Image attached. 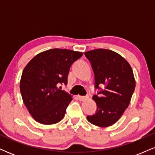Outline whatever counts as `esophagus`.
<instances>
[{
  "instance_id": "obj_1",
  "label": "esophagus",
  "mask_w": 155,
  "mask_h": 155,
  "mask_svg": "<svg viewBox=\"0 0 155 155\" xmlns=\"http://www.w3.org/2000/svg\"><path fill=\"white\" fill-rule=\"evenodd\" d=\"M88 96H80L79 95L78 96V98H79V100L80 101H86L87 99H88Z\"/></svg>"
}]
</instances>
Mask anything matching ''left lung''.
Listing matches in <instances>:
<instances>
[{
	"label": "left lung",
	"mask_w": 155,
	"mask_h": 155,
	"mask_svg": "<svg viewBox=\"0 0 155 155\" xmlns=\"http://www.w3.org/2000/svg\"><path fill=\"white\" fill-rule=\"evenodd\" d=\"M95 74V88L104 84V90L93 95L97 104L95 114L87 116L90 123L102 127L114 124L128 107L136 87V81L130 65L115 51L97 49L86 51Z\"/></svg>",
	"instance_id": "1"
}]
</instances>
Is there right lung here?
I'll use <instances>...</instances> for the list:
<instances>
[{
	"mask_svg": "<svg viewBox=\"0 0 155 155\" xmlns=\"http://www.w3.org/2000/svg\"><path fill=\"white\" fill-rule=\"evenodd\" d=\"M82 55L80 51L51 49L35 55L25 67L19 88L23 102L36 122L52 124L63 120L72 96L58 86L67 84L71 66Z\"/></svg>",
	"mask_w": 155,
	"mask_h": 155,
	"instance_id": "right-lung-1",
	"label": "right lung"
}]
</instances>
